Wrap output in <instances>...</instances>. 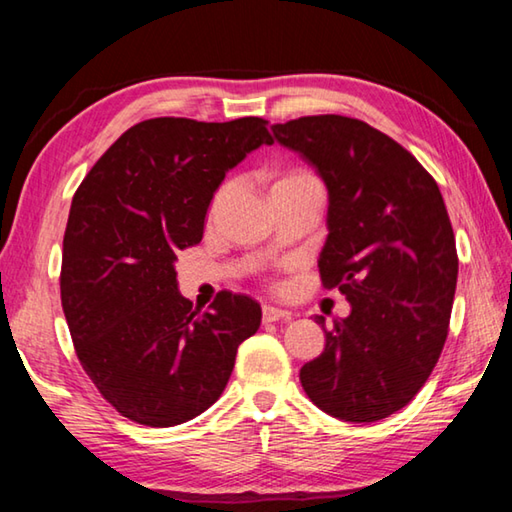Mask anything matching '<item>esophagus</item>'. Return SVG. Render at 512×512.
<instances>
[{"label":"esophagus","instance_id":"34e87169","mask_svg":"<svg viewBox=\"0 0 512 512\" xmlns=\"http://www.w3.org/2000/svg\"><path fill=\"white\" fill-rule=\"evenodd\" d=\"M264 323H277V320H291V311L277 309V307H264L262 309Z\"/></svg>","mask_w":512,"mask_h":512}]
</instances>
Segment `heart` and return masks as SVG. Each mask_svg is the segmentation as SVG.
Instances as JSON below:
<instances>
[{"label":"heart","mask_w":512,"mask_h":512,"mask_svg":"<svg viewBox=\"0 0 512 512\" xmlns=\"http://www.w3.org/2000/svg\"><path fill=\"white\" fill-rule=\"evenodd\" d=\"M309 180H316V178L311 176V173L302 171V169H291V171H284V173H280V176H277V178L273 180V185H271V192H275V189H282V187H287V185H296V183H309ZM228 189H230V183H223L219 189H216V194H214V198H212V207H216V205H219V203L223 201V196L228 194Z\"/></svg>","instance_id":"b5f03b06"}]
</instances>
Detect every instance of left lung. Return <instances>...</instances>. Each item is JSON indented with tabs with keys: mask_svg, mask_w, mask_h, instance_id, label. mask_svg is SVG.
<instances>
[{
	"mask_svg": "<svg viewBox=\"0 0 512 512\" xmlns=\"http://www.w3.org/2000/svg\"><path fill=\"white\" fill-rule=\"evenodd\" d=\"M325 180L329 235L320 280L352 311L325 327V350L300 370L318 409L375 422L404 409L447 341L458 255L443 194L431 173L366 121L314 115L273 126Z\"/></svg>",
	"mask_w": 512,
	"mask_h": 512,
	"instance_id": "obj_1",
	"label": "left lung"
}]
</instances>
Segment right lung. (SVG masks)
Returning <instances> with one entry per match:
<instances>
[{
  "label": "right lung",
  "mask_w": 512,
  "mask_h": 512,
  "mask_svg": "<svg viewBox=\"0 0 512 512\" xmlns=\"http://www.w3.org/2000/svg\"><path fill=\"white\" fill-rule=\"evenodd\" d=\"M268 121L155 117L135 124L76 189L63 239L60 300L85 375L137 424L173 427L219 400L237 348L262 323L244 293L201 314L180 296L178 250L203 239L225 171L262 144Z\"/></svg>",
  "instance_id": "obj_1"
}]
</instances>
